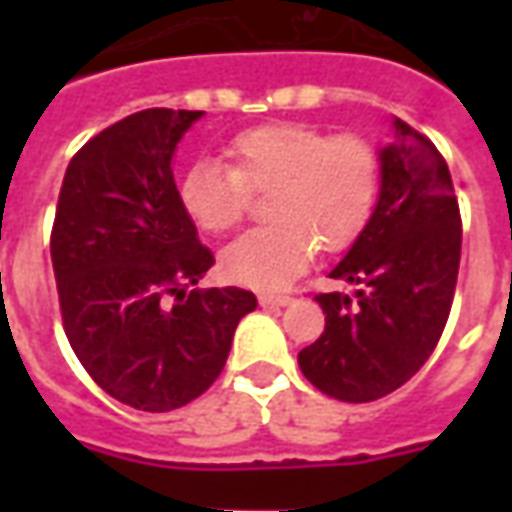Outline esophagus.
<instances>
[{"label":"esophagus","instance_id":"obj_1","mask_svg":"<svg viewBox=\"0 0 512 512\" xmlns=\"http://www.w3.org/2000/svg\"><path fill=\"white\" fill-rule=\"evenodd\" d=\"M257 299H260L263 307H288L293 296H285V293H260Z\"/></svg>","mask_w":512,"mask_h":512}]
</instances>
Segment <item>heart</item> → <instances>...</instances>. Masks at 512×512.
Masks as SVG:
<instances>
[{"label":"heart","mask_w":512,"mask_h":512,"mask_svg":"<svg viewBox=\"0 0 512 512\" xmlns=\"http://www.w3.org/2000/svg\"><path fill=\"white\" fill-rule=\"evenodd\" d=\"M235 167L197 161L180 180V202L205 233L241 224L252 191L266 194L271 224L222 252L224 277L260 290L285 288L323 252H343L362 235L378 194V156L359 136H334L304 123H268L235 136Z\"/></svg>","instance_id":"heart-1"}]
</instances>
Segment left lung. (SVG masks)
I'll use <instances>...</instances> for the list:
<instances>
[{
	"instance_id": "obj_1",
	"label": "left lung",
	"mask_w": 512,
	"mask_h": 512,
	"mask_svg": "<svg viewBox=\"0 0 512 512\" xmlns=\"http://www.w3.org/2000/svg\"><path fill=\"white\" fill-rule=\"evenodd\" d=\"M378 161L376 211L329 271L356 285L354 296H315L326 329L299 354L304 378L345 403L389 395L428 362L461 266V213L436 145L395 120V139Z\"/></svg>"
}]
</instances>
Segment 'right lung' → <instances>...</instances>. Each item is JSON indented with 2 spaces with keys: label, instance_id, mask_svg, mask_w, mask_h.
<instances>
[{
  "label": "right lung",
  "instance_id": "obj_1",
  "mask_svg": "<svg viewBox=\"0 0 512 512\" xmlns=\"http://www.w3.org/2000/svg\"><path fill=\"white\" fill-rule=\"evenodd\" d=\"M202 112L145 109L104 128L62 180L51 263L73 354L139 411H172L219 378L255 293L197 285L213 266L172 156Z\"/></svg>",
  "mask_w": 512,
  "mask_h": 512
}]
</instances>
